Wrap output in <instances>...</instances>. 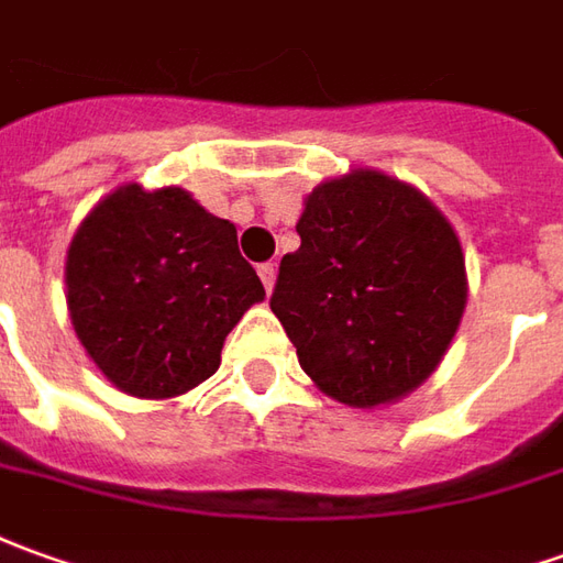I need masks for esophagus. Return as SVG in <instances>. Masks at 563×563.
<instances>
[{"instance_id": "esophagus-1", "label": "esophagus", "mask_w": 563, "mask_h": 563, "mask_svg": "<svg viewBox=\"0 0 563 563\" xmlns=\"http://www.w3.org/2000/svg\"><path fill=\"white\" fill-rule=\"evenodd\" d=\"M260 278H263V288L273 290L275 288V263H263V266H257Z\"/></svg>"}]
</instances>
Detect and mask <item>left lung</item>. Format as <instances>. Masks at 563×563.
Listing matches in <instances>:
<instances>
[{"instance_id": "obj_1", "label": "left lung", "mask_w": 563, "mask_h": 563, "mask_svg": "<svg viewBox=\"0 0 563 563\" xmlns=\"http://www.w3.org/2000/svg\"><path fill=\"white\" fill-rule=\"evenodd\" d=\"M303 205L269 306L321 393L393 405L432 377L460 328V239L420 189L374 168L324 180Z\"/></svg>"}]
</instances>
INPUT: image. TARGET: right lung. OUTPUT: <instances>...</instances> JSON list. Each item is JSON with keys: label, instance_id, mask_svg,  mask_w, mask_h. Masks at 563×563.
<instances>
[{"label": "right lung", "instance_id": "obj_1", "mask_svg": "<svg viewBox=\"0 0 563 563\" xmlns=\"http://www.w3.org/2000/svg\"><path fill=\"white\" fill-rule=\"evenodd\" d=\"M266 297L230 220L180 186H119L67 251L76 336L115 389L174 398L214 374L227 333Z\"/></svg>", "mask_w": 563, "mask_h": 563}]
</instances>
